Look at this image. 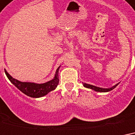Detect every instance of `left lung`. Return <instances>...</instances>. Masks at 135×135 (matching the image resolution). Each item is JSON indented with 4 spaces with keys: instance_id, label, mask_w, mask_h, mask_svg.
<instances>
[{
    "instance_id": "8db88e82",
    "label": "left lung",
    "mask_w": 135,
    "mask_h": 135,
    "mask_svg": "<svg viewBox=\"0 0 135 135\" xmlns=\"http://www.w3.org/2000/svg\"><path fill=\"white\" fill-rule=\"evenodd\" d=\"M118 84H115V86H112L111 88H108V89L100 88V87H98V86H94V85H91V84H86V83H83V85H84V87H86V88H89V89H91L96 91H99V92H108V91H110L113 90V89L115 88V87H116V86L118 85Z\"/></svg>"
}]
</instances>
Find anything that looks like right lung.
I'll return each instance as SVG.
<instances>
[{
  "mask_svg": "<svg viewBox=\"0 0 135 135\" xmlns=\"http://www.w3.org/2000/svg\"><path fill=\"white\" fill-rule=\"evenodd\" d=\"M60 67H58L56 70L55 77L52 80L44 83V84H36L32 82H22L18 81L17 79H14L12 77L8 72L5 70L6 76L8 77L10 82L16 86L17 88L20 89L22 93L26 94L28 97L32 98H39L46 95L51 91L54 90L57 87L59 83L58 79V70Z\"/></svg>",
  "mask_w": 135,
  "mask_h": 135,
  "instance_id": "right-lung-1",
  "label": "right lung"
}]
</instances>
